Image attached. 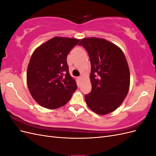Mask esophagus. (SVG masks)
Segmentation results:
<instances>
[{"label": "esophagus", "instance_id": "esophagus-1", "mask_svg": "<svg viewBox=\"0 0 156 156\" xmlns=\"http://www.w3.org/2000/svg\"><path fill=\"white\" fill-rule=\"evenodd\" d=\"M78 79H79V80H81V79H82V77H81V76H80V77H78Z\"/></svg>", "mask_w": 156, "mask_h": 156}]
</instances>
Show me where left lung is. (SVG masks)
<instances>
[{
  "mask_svg": "<svg viewBox=\"0 0 156 156\" xmlns=\"http://www.w3.org/2000/svg\"><path fill=\"white\" fill-rule=\"evenodd\" d=\"M87 51L91 63L92 90L84 97L88 107L96 114L115 111L129 91L130 73L122 49L99 37H84L79 44Z\"/></svg>",
  "mask_w": 156,
  "mask_h": 156,
  "instance_id": "obj_1",
  "label": "left lung"
}]
</instances>
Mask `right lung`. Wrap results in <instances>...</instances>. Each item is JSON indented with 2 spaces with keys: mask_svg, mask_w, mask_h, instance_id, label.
<instances>
[{
  "mask_svg": "<svg viewBox=\"0 0 156 156\" xmlns=\"http://www.w3.org/2000/svg\"><path fill=\"white\" fill-rule=\"evenodd\" d=\"M79 40L56 36L37 48L31 56L27 83L33 99L49 109L69 101L77 86L69 73L67 56Z\"/></svg>",
  "mask_w": 156,
  "mask_h": 156,
  "instance_id": "obj_1",
  "label": "right lung"
}]
</instances>
